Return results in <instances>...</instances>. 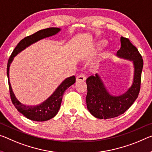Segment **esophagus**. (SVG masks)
Wrapping results in <instances>:
<instances>
[{
	"mask_svg": "<svg viewBox=\"0 0 152 152\" xmlns=\"http://www.w3.org/2000/svg\"><path fill=\"white\" fill-rule=\"evenodd\" d=\"M86 80V75L85 74H80L76 77V81L80 82V81H85Z\"/></svg>",
	"mask_w": 152,
	"mask_h": 152,
	"instance_id": "obj_1",
	"label": "esophagus"
}]
</instances>
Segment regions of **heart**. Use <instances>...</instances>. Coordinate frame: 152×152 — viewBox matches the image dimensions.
I'll use <instances>...</instances> for the list:
<instances>
[{
    "label": "heart",
    "mask_w": 152,
    "mask_h": 152,
    "mask_svg": "<svg viewBox=\"0 0 152 152\" xmlns=\"http://www.w3.org/2000/svg\"><path fill=\"white\" fill-rule=\"evenodd\" d=\"M107 45V41H105V40H102V41L99 42L98 44V47L99 48H102L103 47H104Z\"/></svg>",
    "instance_id": "heart-1"
}]
</instances>
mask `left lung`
<instances>
[{"mask_svg": "<svg viewBox=\"0 0 152 152\" xmlns=\"http://www.w3.org/2000/svg\"><path fill=\"white\" fill-rule=\"evenodd\" d=\"M121 47L117 56L131 60L134 64L133 83L123 95L113 96L107 92L98 74L86 79L87 109L93 116L99 119H109L118 116L129 109L138 97L141 88V72L143 60L138 49L127 38H120Z\"/></svg>", "mask_w": 152, "mask_h": 152, "instance_id": "1", "label": "left lung"}]
</instances>
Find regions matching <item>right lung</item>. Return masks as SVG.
<instances>
[{
    "instance_id": "add662e5",
    "label": "right lung",
    "mask_w": 152,
    "mask_h": 152,
    "mask_svg": "<svg viewBox=\"0 0 152 152\" xmlns=\"http://www.w3.org/2000/svg\"><path fill=\"white\" fill-rule=\"evenodd\" d=\"M59 31L60 28H49L39 30L32 35L25 37L16 46L15 49L12 52L8 60V63H7V74L8 77L9 93H10L11 102L16 109L21 114H22L27 118L34 120V121H46V120L53 118L57 115L61 105L64 93L67 88L76 83L75 76H73L66 78L57 87L55 92L52 94V95L50 96L49 98H48L41 104L36 105V106H28L19 102L12 91L10 82H9V67L13 61V57L16 56L21 50L25 49L26 47L33 43L37 42L38 40L56 34Z\"/></svg>"
}]
</instances>
